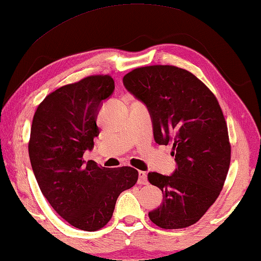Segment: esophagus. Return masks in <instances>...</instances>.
Instances as JSON below:
<instances>
[{"instance_id":"esophagus-1","label":"esophagus","mask_w":261,"mask_h":261,"mask_svg":"<svg viewBox=\"0 0 261 261\" xmlns=\"http://www.w3.org/2000/svg\"><path fill=\"white\" fill-rule=\"evenodd\" d=\"M138 182L140 185H147L148 182V180H147V173L143 172V171H139V180Z\"/></svg>"}]
</instances>
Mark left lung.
<instances>
[{"label":"left lung","instance_id":"8db88e82","mask_svg":"<svg viewBox=\"0 0 261 261\" xmlns=\"http://www.w3.org/2000/svg\"><path fill=\"white\" fill-rule=\"evenodd\" d=\"M123 86L148 109L154 140L172 143V175L148 173L164 201L149 219L165 229L195 224L220 194L231 162L227 124L217 97L190 71L148 66L129 71Z\"/></svg>","mask_w":261,"mask_h":261}]
</instances>
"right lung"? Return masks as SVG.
Returning <instances> with one entry per match:
<instances>
[{
	"mask_svg": "<svg viewBox=\"0 0 261 261\" xmlns=\"http://www.w3.org/2000/svg\"><path fill=\"white\" fill-rule=\"evenodd\" d=\"M109 75H93L46 96L33 119L30 164L44 198L74 227L94 232L111 220L116 200L138 181L137 169L85 161L100 134L96 118L114 92Z\"/></svg>",
	"mask_w": 261,
	"mask_h": 261,
	"instance_id": "add662e5",
	"label": "right lung"
}]
</instances>
